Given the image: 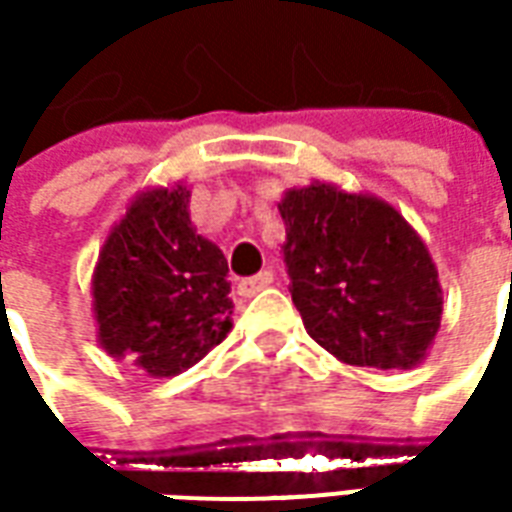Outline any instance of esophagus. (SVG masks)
<instances>
[{
	"mask_svg": "<svg viewBox=\"0 0 512 512\" xmlns=\"http://www.w3.org/2000/svg\"><path fill=\"white\" fill-rule=\"evenodd\" d=\"M274 282V274L271 271H260V274H255V277H246L238 282V293L241 296H255V293H260L263 288H268Z\"/></svg>",
	"mask_w": 512,
	"mask_h": 512,
	"instance_id": "34e87169",
	"label": "esophagus"
}]
</instances>
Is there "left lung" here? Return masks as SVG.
<instances>
[{
	"label": "left lung",
	"instance_id": "left-lung-1",
	"mask_svg": "<svg viewBox=\"0 0 512 512\" xmlns=\"http://www.w3.org/2000/svg\"><path fill=\"white\" fill-rule=\"evenodd\" d=\"M290 296L304 329L345 365L408 370L441 323L439 271L414 227L370 194L332 183L288 189Z\"/></svg>",
	"mask_w": 512,
	"mask_h": 512
}]
</instances>
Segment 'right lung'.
I'll return each mask as SVG.
<instances>
[{"label":"right lung","mask_w":512,"mask_h":512,"mask_svg":"<svg viewBox=\"0 0 512 512\" xmlns=\"http://www.w3.org/2000/svg\"><path fill=\"white\" fill-rule=\"evenodd\" d=\"M189 197L183 183L136 194L93 274L98 343L153 378L197 365L233 326L227 260L197 235Z\"/></svg>","instance_id":"add662e5"}]
</instances>
